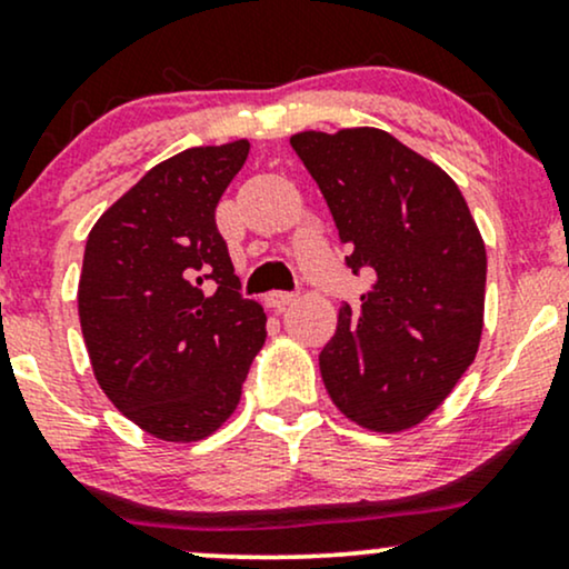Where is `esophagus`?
I'll return each mask as SVG.
<instances>
[{"label":"esophagus","mask_w":569,"mask_h":569,"mask_svg":"<svg viewBox=\"0 0 569 569\" xmlns=\"http://www.w3.org/2000/svg\"><path fill=\"white\" fill-rule=\"evenodd\" d=\"M293 299H297V293H293V291H272L270 297H267V302H270V307H278V310H283V307H289Z\"/></svg>","instance_id":"1"}]
</instances>
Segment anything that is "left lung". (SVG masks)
<instances>
[{"mask_svg":"<svg viewBox=\"0 0 569 569\" xmlns=\"http://www.w3.org/2000/svg\"><path fill=\"white\" fill-rule=\"evenodd\" d=\"M348 246L371 270L318 356L331 401L377 433L422 422L471 367L485 326L487 251L457 184L377 128L291 136Z\"/></svg>","mask_w":569,"mask_h":569,"instance_id":"left-lung-1","label":"left lung"}]
</instances>
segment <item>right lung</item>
<instances>
[{
	"label": "right lung",
	"mask_w": 569,
	"mask_h": 569,
	"mask_svg": "<svg viewBox=\"0 0 569 569\" xmlns=\"http://www.w3.org/2000/svg\"><path fill=\"white\" fill-rule=\"evenodd\" d=\"M248 147L173 154L88 234L77 291L84 348L109 401L154 439L189 443L221 428L264 345L262 305L240 297L217 230Z\"/></svg>",
	"instance_id": "1"
}]
</instances>
